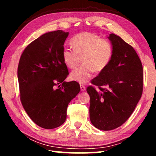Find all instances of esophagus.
Returning a JSON list of instances; mask_svg holds the SVG:
<instances>
[{
    "label": "esophagus",
    "mask_w": 156,
    "mask_h": 156,
    "mask_svg": "<svg viewBox=\"0 0 156 156\" xmlns=\"http://www.w3.org/2000/svg\"><path fill=\"white\" fill-rule=\"evenodd\" d=\"M80 90L82 91H86V87H84V85H83V84H80Z\"/></svg>",
    "instance_id": "esophagus-1"
}]
</instances>
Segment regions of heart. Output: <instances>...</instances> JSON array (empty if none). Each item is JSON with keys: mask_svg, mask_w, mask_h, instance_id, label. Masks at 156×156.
Here are the masks:
<instances>
[{"mask_svg": "<svg viewBox=\"0 0 156 156\" xmlns=\"http://www.w3.org/2000/svg\"><path fill=\"white\" fill-rule=\"evenodd\" d=\"M73 49L65 48L62 52L64 64L74 69L82 59L83 65L72 71L71 80L85 84L92 77L94 72H101L107 67L113 55V48L106 39L96 34L83 32L75 36L70 41Z\"/></svg>", "mask_w": 156, "mask_h": 156, "instance_id": "obj_1", "label": "heart"}]
</instances>
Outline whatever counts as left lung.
I'll list each match as a JSON object with an SVG mask.
<instances>
[{
  "label": "left lung",
  "mask_w": 156,
  "mask_h": 156,
  "mask_svg": "<svg viewBox=\"0 0 156 156\" xmlns=\"http://www.w3.org/2000/svg\"><path fill=\"white\" fill-rule=\"evenodd\" d=\"M113 55L107 67L88 87L89 118L95 127L109 131L119 127L133 112L142 96L143 71L135 49L114 34L108 37ZM106 86L107 88H102Z\"/></svg>",
  "instance_id": "obj_1"
}]
</instances>
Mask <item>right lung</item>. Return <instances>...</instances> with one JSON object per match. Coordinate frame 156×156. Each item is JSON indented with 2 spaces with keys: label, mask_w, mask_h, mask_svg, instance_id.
<instances>
[{
  "label": "right lung",
  "mask_w": 156,
  "mask_h": 156,
  "mask_svg": "<svg viewBox=\"0 0 156 156\" xmlns=\"http://www.w3.org/2000/svg\"><path fill=\"white\" fill-rule=\"evenodd\" d=\"M68 35L62 30L44 34L26 47L18 64L23 107L44 129L58 127L65 122L68 105L80 92L77 82L65 81L69 72L62 52ZM57 84L62 86L56 88Z\"/></svg>",
  "instance_id": "add662e5"
}]
</instances>
